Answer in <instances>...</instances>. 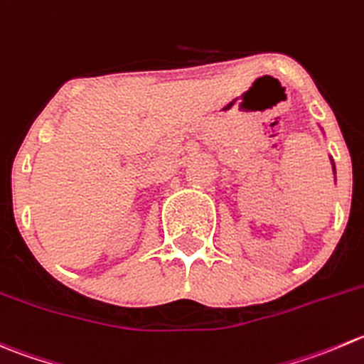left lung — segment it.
Here are the masks:
<instances>
[{
    "mask_svg": "<svg viewBox=\"0 0 364 364\" xmlns=\"http://www.w3.org/2000/svg\"><path fill=\"white\" fill-rule=\"evenodd\" d=\"M331 164H333V172H334V174H336V167H334V160H333V158H331Z\"/></svg>",
    "mask_w": 364,
    "mask_h": 364,
    "instance_id": "left-lung-1",
    "label": "left lung"
}]
</instances>
